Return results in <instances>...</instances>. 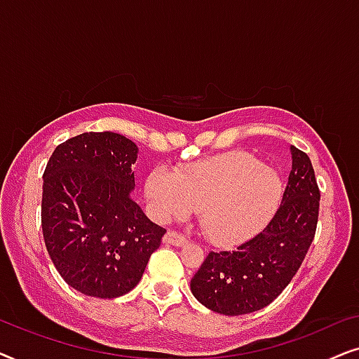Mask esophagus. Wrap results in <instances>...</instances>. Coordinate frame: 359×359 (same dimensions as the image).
Listing matches in <instances>:
<instances>
[{
  "instance_id": "esophagus-1",
  "label": "esophagus",
  "mask_w": 359,
  "mask_h": 359,
  "mask_svg": "<svg viewBox=\"0 0 359 359\" xmlns=\"http://www.w3.org/2000/svg\"><path fill=\"white\" fill-rule=\"evenodd\" d=\"M163 242L168 245H173V247H181V245H184L188 240H186L184 235L175 232V230H170V232H166V235L163 237Z\"/></svg>"
}]
</instances>
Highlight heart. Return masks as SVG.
<instances>
[{"label": "heart", "instance_id": "obj_1", "mask_svg": "<svg viewBox=\"0 0 359 359\" xmlns=\"http://www.w3.org/2000/svg\"><path fill=\"white\" fill-rule=\"evenodd\" d=\"M284 183L253 155L212 156L171 173L155 168L145 183L151 214L161 222L199 210L214 242L237 243L258 233L283 201Z\"/></svg>", "mask_w": 359, "mask_h": 359}]
</instances>
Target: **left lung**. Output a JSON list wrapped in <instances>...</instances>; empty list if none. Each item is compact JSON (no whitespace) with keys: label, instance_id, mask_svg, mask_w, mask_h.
<instances>
[{"label":"left lung","instance_id":"obj_1","mask_svg":"<svg viewBox=\"0 0 359 359\" xmlns=\"http://www.w3.org/2000/svg\"><path fill=\"white\" fill-rule=\"evenodd\" d=\"M292 168L278 212L248 242L210 252L191 292L210 311L243 316L271 304L301 268L317 229L318 191L311 158L291 145Z\"/></svg>","mask_w":359,"mask_h":359}]
</instances>
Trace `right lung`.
Instances as JSON below:
<instances>
[{"instance_id":"add662e5","label":"right lung","mask_w":359,"mask_h":359,"mask_svg":"<svg viewBox=\"0 0 359 359\" xmlns=\"http://www.w3.org/2000/svg\"><path fill=\"white\" fill-rule=\"evenodd\" d=\"M139 149L116 132H85L53 150L43 171L42 232L68 286L114 299L139 284L166 230L130 198Z\"/></svg>"}]
</instances>
